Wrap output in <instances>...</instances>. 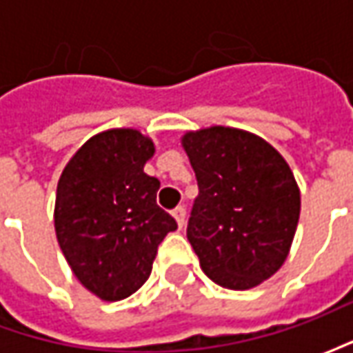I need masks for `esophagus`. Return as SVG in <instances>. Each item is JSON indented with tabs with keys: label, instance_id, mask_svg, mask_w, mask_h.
Masks as SVG:
<instances>
[{
	"label": "esophagus",
	"instance_id": "34e87169",
	"mask_svg": "<svg viewBox=\"0 0 353 353\" xmlns=\"http://www.w3.org/2000/svg\"><path fill=\"white\" fill-rule=\"evenodd\" d=\"M172 216H174V220H176L179 228H183V225H184V216H186V210H184V206H176V208L172 210Z\"/></svg>",
	"mask_w": 353,
	"mask_h": 353
}]
</instances>
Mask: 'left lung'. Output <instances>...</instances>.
I'll return each mask as SVG.
<instances>
[{
    "mask_svg": "<svg viewBox=\"0 0 353 353\" xmlns=\"http://www.w3.org/2000/svg\"><path fill=\"white\" fill-rule=\"evenodd\" d=\"M181 143L196 172L186 237L202 271L225 289L259 287L287 261L301 216L289 163L245 129L212 125Z\"/></svg>",
    "mask_w": 353,
    "mask_h": 353,
    "instance_id": "obj_1",
    "label": "left lung"
}]
</instances>
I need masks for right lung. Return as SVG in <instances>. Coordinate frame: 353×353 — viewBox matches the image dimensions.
Masks as SVG:
<instances>
[{"label": "right lung", "mask_w": 353, "mask_h": 353, "mask_svg": "<svg viewBox=\"0 0 353 353\" xmlns=\"http://www.w3.org/2000/svg\"><path fill=\"white\" fill-rule=\"evenodd\" d=\"M155 143L139 129L92 135L62 169L54 232L84 289L105 303L128 299L151 275L157 248L176 230L157 206L161 183L143 167Z\"/></svg>", "instance_id": "add662e5"}]
</instances>
